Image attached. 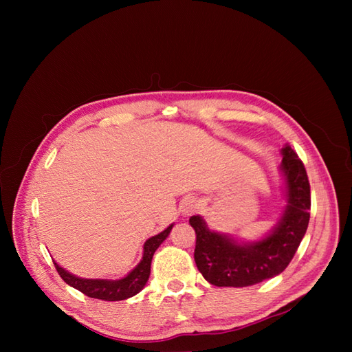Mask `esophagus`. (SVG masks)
I'll list each match as a JSON object with an SVG mask.
<instances>
[{"mask_svg":"<svg viewBox=\"0 0 352 352\" xmlns=\"http://www.w3.org/2000/svg\"><path fill=\"white\" fill-rule=\"evenodd\" d=\"M180 211H182L184 216H192L194 212L198 208V201L195 197H185L182 201H180V206H179Z\"/></svg>","mask_w":352,"mask_h":352,"instance_id":"obj_1","label":"esophagus"}]
</instances>
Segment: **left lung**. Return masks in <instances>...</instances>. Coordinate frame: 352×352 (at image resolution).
I'll use <instances>...</instances> for the list:
<instances>
[{"instance_id":"1","label":"left lung","mask_w":352,"mask_h":352,"mask_svg":"<svg viewBox=\"0 0 352 352\" xmlns=\"http://www.w3.org/2000/svg\"><path fill=\"white\" fill-rule=\"evenodd\" d=\"M280 170L287 204L278 225L257 242L239 243L212 232L199 216L189 219L197 242L194 258L204 279L214 286L243 287L282 273L300 247L310 221V182L302 162L289 145L282 148Z\"/></svg>"}]
</instances>
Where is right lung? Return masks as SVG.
Wrapping results in <instances>:
<instances>
[{"label":"right lung","mask_w":352,"mask_h":352,"mask_svg":"<svg viewBox=\"0 0 352 352\" xmlns=\"http://www.w3.org/2000/svg\"><path fill=\"white\" fill-rule=\"evenodd\" d=\"M172 228L173 225H170L162 233H158V235L148 239L144 243V255L140 264H138L129 274L124 276V278L119 280L83 279L66 272L65 269L60 267L56 261H54V265L63 280L89 298H97V300H102V301L127 300V298H131L142 291V287L148 282V278H150L153 255L160 245H162V242L168 236Z\"/></svg>","instance_id":"1"}]
</instances>
